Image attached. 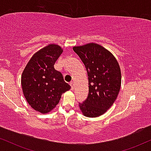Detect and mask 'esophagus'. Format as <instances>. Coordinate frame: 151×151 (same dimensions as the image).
<instances>
[{"label":"esophagus","instance_id":"34e87169","mask_svg":"<svg viewBox=\"0 0 151 151\" xmlns=\"http://www.w3.org/2000/svg\"><path fill=\"white\" fill-rule=\"evenodd\" d=\"M70 86H71V89H74V82H73V81H71V82L70 83Z\"/></svg>","mask_w":151,"mask_h":151}]
</instances>
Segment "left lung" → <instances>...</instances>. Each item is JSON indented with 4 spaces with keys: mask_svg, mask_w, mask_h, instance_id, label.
Masks as SVG:
<instances>
[{
    "mask_svg": "<svg viewBox=\"0 0 151 151\" xmlns=\"http://www.w3.org/2000/svg\"><path fill=\"white\" fill-rule=\"evenodd\" d=\"M83 62L89 79V94L79 109L87 117L106 112L116 99L121 88V74L116 59L109 50L96 43L74 47Z\"/></svg>",
    "mask_w": 151,
    "mask_h": 151,
    "instance_id": "1",
    "label": "left lung"
}]
</instances>
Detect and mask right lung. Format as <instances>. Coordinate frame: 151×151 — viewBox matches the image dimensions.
I'll use <instances>...</instances> for the list:
<instances>
[{"instance_id": "obj_1", "label": "right lung", "mask_w": 151, "mask_h": 151, "mask_svg": "<svg viewBox=\"0 0 151 151\" xmlns=\"http://www.w3.org/2000/svg\"><path fill=\"white\" fill-rule=\"evenodd\" d=\"M62 52L58 45L45 47L34 54L22 72L21 84L26 101L42 114L52 110L62 93L71 89L61 72L54 68Z\"/></svg>"}]
</instances>
